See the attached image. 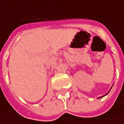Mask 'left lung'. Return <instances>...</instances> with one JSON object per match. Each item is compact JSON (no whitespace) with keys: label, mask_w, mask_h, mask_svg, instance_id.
<instances>
[{"label":"left lung","mask_w":124,"mask_h":124,"mask_svg":"<svg viewBox=\"0 0 124 124\" xmlns=\"http://www.w3.org/2000/svg\"><path fill=\"white\" fill-rule=\"evenodd\" d=\"M110 90H109V91H110ZM108 93H107V94H108ZM107 94H105V95H104V96H106V95H107ZM104 96H101V97H99V98H102V97H104Z\"/></svg>","instance_id":"obj_1"}]
</instances>
